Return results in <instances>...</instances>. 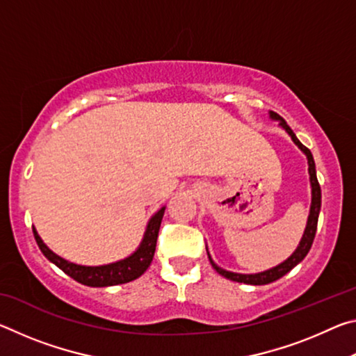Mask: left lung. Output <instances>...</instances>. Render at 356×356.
I'll list each match as a JSON object with an SVG mask.
<instances>
[{
    "mask_svg": "<svg viewBox=\"0 0 356 356\" xmlns=\"http://www.w3.org/2000/svg\"><path fill=\"white\" fill-rule=\"evenodd\" d=\"M270 118L273 120H280V125L282 129H284L289 136L292 138V141L297 144L300 147L301 152L306 155V159H308V171H309V182H311V209H309V216H308V222H306V227H305V232H303V237H301L300 243L297 246V250L292 252L291 257H287L284 262H281L280 265H276V267L270 268V270H265V272L261 273H252V275H243V273H234V272H227V270L221 268L216 265L212 257H210L209 251V261L212 264V267L216 270V273H220L221 276H225V278L231 280V281H237V282H243V284H252V286H262V284H268V282H273L276 280H280L284 276L286 273L291 272V270L295 267V265H298L303 259L308 254L309 250H311V245L314 242V237H316V231H317V220H318V212H321V204H322V193H321V185H318V180L316 176V163H314V159H312V154L311 150L303 146L298 141V138L295 136V134L292 131V129L289 127L287 122L284 119H282L278 113L275 111H270Z\"/></svg>",
    "mask_w": 356,
    "mask_h": 356,
    "instance_id": "1",
    "label": "left lung"
}]
</instances>
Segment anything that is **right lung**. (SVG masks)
Wrapping results in <instances>:
<instances>
[{"instance_id": "add662e5", "label": "right lung", "mask_w": 356, "mask_h": 356, "mask_svg": "<svg viewBox=\"0 0 356 356\" xmlns=\"http://www.w3.org/2000/svg\"><path fill=\"white\" fill-rule=\"evenodd\" d=\"M165 215V207H161L152 218L149 220L146 232L141 240L138 250L130 254L129 257L122 259V261L106 264V265H97V267H88V265H78L74 262H69L53 252L48 246L42 242L39 234L33 227L34 238L38 242L40 251L44 252V256L48 261L53 262L63 270L65 275H69L70 278L81 282L84 286L89 287H106V286H118L130 282L146 272L149 268L150 262L154 259L155 246H156V237H159L161 218Z\"/></svg>"}]
</instances>
